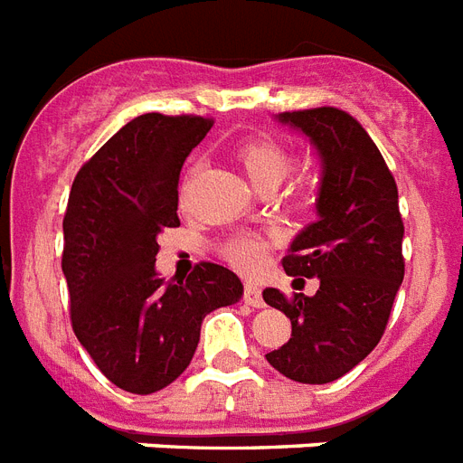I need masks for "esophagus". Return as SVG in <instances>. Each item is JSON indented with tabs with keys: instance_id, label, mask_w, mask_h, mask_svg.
Returning <instances> with one entry per match:
<instances>
[{
	"instance_id": "34e87169",
	"label": "esophagus",
	"mask_w": 463,
	"mask_h": 463,
	"mask_svg": "<svg viewBox=\"0 0 463 463\" xmlns=\"http://www.w3.org/2000/svg\"><path fill=\"white\" fill-rule=\"evenodd\" d=\"M242 299L247 304H250V307H257V309H261V307H264V297H261V288H259V285H254V283L244 285Z\"/></svg>"
}]
</instances>
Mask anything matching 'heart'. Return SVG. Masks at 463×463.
Segmentation results:
<instances>
[{
  "label": "heart",
  "mask_w": 463,
  "mask_h": 463,
  "mask_svg": "<svg viewBox=\"0 0 463 463\" xmlns=\"http://www.w3.org/2000/svg\"><path fill=\"white\" fill-rule=\"evenodd\" d=\"M238 161L242 164L244 173L259 190H273L283 183L290 171L295 168V156L285 145H280L273 137H250L238 146ZM297 197L299 193H292ZM270 247V238L264 232L244 231L232 235L223 242L221 254L232 269L242 273H254L261 269L266 259V251Z\"/></svg>",
  "instance_id": "obj_1"
}]
</instances>
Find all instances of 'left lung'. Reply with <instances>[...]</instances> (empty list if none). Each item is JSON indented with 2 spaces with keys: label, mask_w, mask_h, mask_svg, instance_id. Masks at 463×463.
I'll list each match as a JSON object with an SVG mask.
<instances>
[{
  "label": "left lung",
  "mask_w": 463,
  "mask_h": 463,
  "mask_svg": "<svg viewBox=\"0 0 463 463\" xmlns=\"http://www.w3.org/2000/svg\"><path fill=\"white\" fill-rule=\"evenodd\" d=\"M323 161L318 221L292 242L283 269L297 280L318 278L314 297L266 288V304L290 318L292 335L266 354L297 383L323 385L364 362L381 342L404 278L397 183L354 116L335 107L285 111Z\"/></svg>",
  "instance_id": "left-lung-1"
}]
</instances>
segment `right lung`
<instances>
[{
    "instance_id": "add662e5",
    "label": "right lung",
    "mask_w": 463,
    "mask_h": 463,
    "mask_svg": "<svg viewBox=\"0 0 463 463\" xmlns=\"http://www.w3.org/2000/svg\"><path fill=\"white\" fill-rule=\"evenodd\" d=\"M212 126L193 114L137 116L82 164L71 187L61 254L71 326L126 392L171 385L193 362L206 314L242 297L240 278L212 261H199L185 283L154 270L156 235L180 225V168Z\"/></svg>"
}]
</instances>
